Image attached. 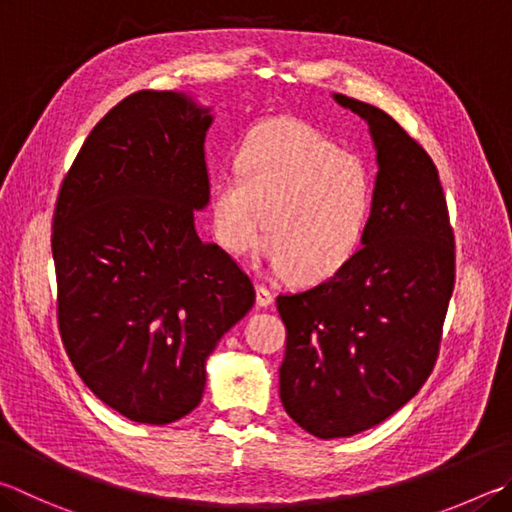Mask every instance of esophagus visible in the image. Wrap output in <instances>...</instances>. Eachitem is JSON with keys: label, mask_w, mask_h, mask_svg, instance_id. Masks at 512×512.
Here are the masks:
<instances>
[{"label": "esophagus", "mask_w": 512, "mask_h": 512, "mask_svg": "<svg viewBox=\"0 0 512 512\" xmlns=\"http://www.w3.org/2000/svg\"><path fill=\"white\" fill-rule=\"evenodd\" d=\"M273 300H275V293L271 291V288L268 286H264V284H257V304L259 306H271L273 304Z\"/></svg>", "instance_id": "obj_1"}]
</instances>
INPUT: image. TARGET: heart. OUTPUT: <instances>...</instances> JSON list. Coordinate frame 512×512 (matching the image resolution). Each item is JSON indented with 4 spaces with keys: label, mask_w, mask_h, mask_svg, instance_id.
Listing matches in <instances>:
<instances>
[{
    "label": "heart",
    "mask_w": 512,
    "mask_h": 512,
    "mask_svg": "<svg viewBox=\"0 0 512 512\" xmlns=\"http://www.w3.org/2000/svg\"><path fill=\"white\" fill-rule=\"evenodd\" d=\"M237 172L210 183V215L232 255L253 250L297 282L336 275L358 253L374 210V174L360 156L304 120L257 123L237 152Z\"/></svg>",
    "instance_id": "b5f03b06"
}]
</instances>
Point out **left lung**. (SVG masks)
Returning <instances> with one entry per match:
<instances>
[{
	"mask_svg": "<svg viewBox=\"0 0 512 512\" xmlns=\"http://www.w3.org/2000/svg\"><path fill=\"white\" fill-rule=\"evenodd\" d=\"M376 150L362 246L329 280L277 295L286 324L280 398L318 439L365 432L412 401L439 353L454 288V237L439 172L383 109L333 94Z\"/></svg>",
	"mask_w": 512,
	"mask_h": 512,
	"instance_id": "left-lung-1",
	"label": "left lung"
}]
</instances>
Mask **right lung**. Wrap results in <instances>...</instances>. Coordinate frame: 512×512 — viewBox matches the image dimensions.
Here are the masks:
<instances>
[{"mask_svg": "<svg viewBox=\"0 0 512 512\" xmlns=\"http://www.w3.org/2000/svg\"><path fill=\"white\" fill-rule=\"evenodd\" d=\"M212 107L138 91L91 129L53 215L60 336L78 376L129 421L167 425L206 389V362L255 288L201 241Z\"/></svg>", "mask_w": 512, "mask_h": 512, "instance_id": "obj_1", "label": "right lung"}]
</instances>
